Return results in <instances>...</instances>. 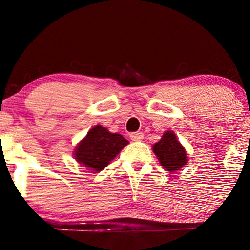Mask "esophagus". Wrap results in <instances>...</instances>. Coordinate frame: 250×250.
<instances>
[{
  "label": "esophagus",
  "mask_w": 250,
  "mask_h": 250,
  "mask_svg": "<svg viewBox=\"0 0 250 250\" xmlns=\"http://www.w3.org/2000/svg\"><path fill=\"white\" fill-rule=\"evenodd\" d=\"M131 140L132 141H141V140L143 139V133L141 132H134V133H131Z\"/></svg>",
  "instance_id": "34e87169"
}]
</instances>
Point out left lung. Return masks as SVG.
Here are the masks:
<instances>
[{"mask_svg":"<svg viewBox=\"0 0 250 250\" xmlns=\"http://www.w3.org/2000/svg\"><path fill=\"white\" fill-rule=\"evenodd\" d=\"M160 165L168 172L175 173L189 163L187 150L173 131H166L162 139L152 146Z\"/></svg>","mask_w":250,"mask_h":250,"instance_id":"1","label":"left lung"}]
</instances>
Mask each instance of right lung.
Segmentation results:
<instances>
[{
  "mask_svg": "<svg viewBox=\"0 0 250 250\" xmlns=\"http://www.w3.org/2000/svg\"><path fill=\"white\" fill-rule=\"evenodd\" d=\"M118 133H111L101 125H95L77 143L74 158L92 173H99L128 145Z\"/></svg>",
  "mask_w": 250,
  "mask_h": 250,
  "instance_id": "right-lung-1",
  "label": "right lung"
}]
</instances>
